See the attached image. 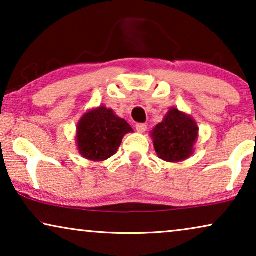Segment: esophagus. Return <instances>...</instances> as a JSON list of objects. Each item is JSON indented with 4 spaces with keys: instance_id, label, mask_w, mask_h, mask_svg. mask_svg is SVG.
<instances>
[{
    "instance_id": "esophagus-1",
    "label": "esophagus",
    "mask_w": 256,
    "mask_h": 256,
    "mask_svg": "<svg viewBox=\"0 0 256 256\" xmlns=\"http://www.w3.org/2000/svg\"><path fill=\"white\" fill-rule=\"evenodd\" d=\"M135 127H136V130L138 132H144L146 130V124H138Z\"/></svg>"
}]
</instances>
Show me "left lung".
<instances>
[{"label": "left lung", "mask_w": 256, "mask_h": 256, "mask_svg": "<svg viewBox=\"0 0 256 256\" xmlns=\"http://www.w3.org/2000/svg\"><path fill=\"white\" fill-rule=\"evenodd\" d=\"M154 146L160 158L168 162H180L194 152L198 138V127L191 116L171 108L152 132Z\"/></svg>", "instance_id": "1"}]
</instances>
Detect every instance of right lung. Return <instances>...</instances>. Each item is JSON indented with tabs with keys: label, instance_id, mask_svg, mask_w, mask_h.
Segmentation results:
<instances>
[{
	"label": "right lung",
	"instance_id": "obj_1",
	"mask_svg": "<svg viewBox=\"0 0 256 256\" xmlns=\"http://www.w3.org/2000/svg\"><path fill=\"white\" fill-rule=\"evenodd\" d=\"M76 130L79 152L87 160L100 162L118 152L124 136L132 129L113 110L100 106L84 115Z\"/></svg>",
	"mask_w": 256,
	"mask_h": 256
}]
</instances>
